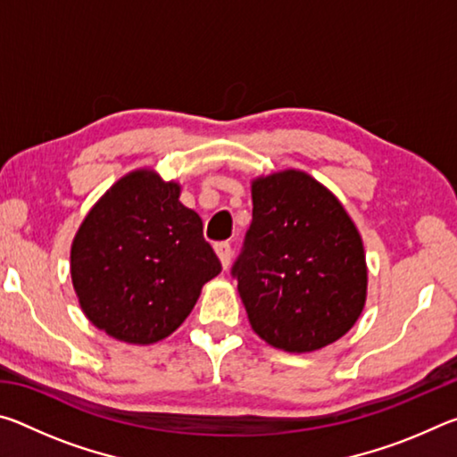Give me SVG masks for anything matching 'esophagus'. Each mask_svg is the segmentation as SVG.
<instances>
[{
	"instance_id": "esophagus-1",
	"label": "esophagus",
	"mask_w": 457,
	"mask_h": 457,
	"mask_svg": "<svg viewBox=\"0 0 457 457\" xmlns=\"http://www.w3.org/2000/svg\"><path fill=\"white\" fill-rule=\"evenodd\" d=\"M215 253H218L223 270H228L229 264H231V245L228 242L215 244Z\"/></svg>"
}]
</instances>
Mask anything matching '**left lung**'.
<instances>
[{"label": "left lung", "mask_w": 457, "mask_h": 457, "mask_svg": "<svg viewBox=\"0 0 457 457\" xmlns=\"http://www.w3.org/2000/svg\"><path fill=\"white\" fill-rule=\"evenodd\" d=\"M252 204L231 274L253 332L288 353L335 343L367 300L359 229L324 185L296 169L253 179Z\"/></svg>", "instance_id": "1"}]
</instances>
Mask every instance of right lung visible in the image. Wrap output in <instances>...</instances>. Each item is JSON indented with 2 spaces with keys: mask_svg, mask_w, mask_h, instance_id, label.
Returning <instances> with one entry per match:
<instances>
[{
  "mask_svg": "<svg viewBox=\"0 0 457 457\" xmlns=\"http://www.w3.org/2000/svg\"><path fill=\"white\" fill-rule=\"evenodd\" d=\"M181 187L151 169L122 177L84 218L71 274L87 319L108 337L153 345L181 327L205 282L221 272Z\"/></svg>",
  "mask_w": 457,
  "mask_h": 457,
  "instance_id": "add662e5",
  "label": "right lung"
}]
</instances>
